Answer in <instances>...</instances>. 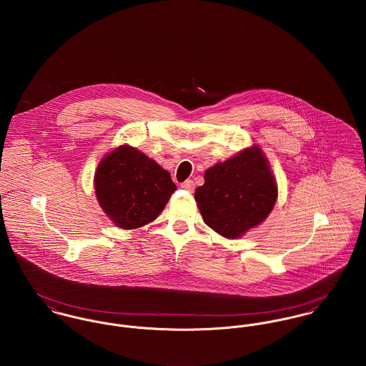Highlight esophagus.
Masks as SVG:
<instances>
[{"label":"esophagus","instance_id":"esophagus-1","mask_svg":"<svg viewBox=\"0 0 366 366\" xmlns=\"http://www.w3.org/2000/svg\"><path fill=\"white\" fill-rule=\"evenodd\" d=\"M180 187L184 189V190H187V192H193V189H194V182H193V180H186V182L182 183Z\"/></svg>","mask_w":366,"mask_h":366}]
</instances>
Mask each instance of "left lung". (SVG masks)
Masks as SVG:
<instances>
[{"instance_id": "1", "label": "left lung", "mask_w": 366, "mask_h": 366, "mask_svg": "<svg viewBox=\"0 0 366 366\" xmlns=\"http://www.w3.org/2000/svg\"><path fill=\"white\" fill-rule=\"evenodd\" d=\"M194 199L204 222L228 239L261 225L277 200V183L258 145L215 163Z\"/></svg>"}]
</instances>
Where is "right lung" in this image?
Instances as JSON below:
<instances>
[{"label": "right lung", "mask_w": 366, "mask_h": 366, "mask_svg": "<svg viewBox=\"0 0 366 366\" xmlns=\"http://www.w3.org/2000/svg\"><path fill=\"white\" fill-rule=\"evenodd\" d=\"M94 189L114 225L135 229L157 219L176 184L154 159L129 145H119L100 160Z\"/></svg>", "instance_id": "add662e5"}]
</instances>
